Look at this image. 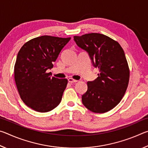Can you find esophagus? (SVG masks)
Returning a JSON list of instances; mask_svg holds the SVG:
<instances>
[{"label":"esophagus","mask_w":148,"mask_h":148,"mask_svg":"<svg viewBox=\"0 0 148 148\" xmlns=\"http://www.w3.org/2000/svg\"><path fill=\"white\" fill-rule=\"evenodd\" d=\"M68 81L70 83H74V82H77V81L76 79H74L73 78H71V77H70V78L68 79Z\"/></svg>","instance_id":"34e87169"}]
</instances>
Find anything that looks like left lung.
Listing matches in <instances>:
<instances>
[{"mask_svg": "<svg viewBox=\"0 0 148 148\" xmlns=\"http://www.w3.org/2000/svg\"><path fill=\"white\" fill-rule=\"evenodd\" d=\"M74 40L100 72L97 79L87 82L82 103L95 113L108 112L119 103L128 87L130 72L123 49L118 42L100 33L74 36Z\"/></svg>", "mask_w": 148, "mask_h": 148, "instance_id": "8db88e82", "label": "left lung"}]
</instances>
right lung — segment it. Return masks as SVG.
I'll list each match as a JSON object with an SVG mask.
<instances>
[{"instance_id": "add662e5", "label": "right lung", "mask_w": 148, "mask_h": 148, "mask_svg": "<svg viewBox=\"0 0 148 148\" xmlns=\"http://www.w3.org/2000/svg\"><path fill=\"white\" fill-rule=\"evenodd\" d=\"M71 38L36 37L26 42L18 52L15 82L22 101L35 111H51L61 102L68 80L51 77L46 71L53 68V62Z\"/></svg>"}]
</instances>
